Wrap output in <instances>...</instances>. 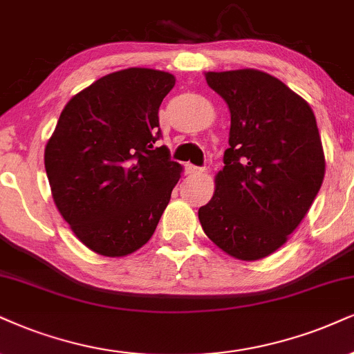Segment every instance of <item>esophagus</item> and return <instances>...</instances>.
<instances>
[{"label": "esophagus", "mask_w": 354, "mask_h": 354, "mask_svg": "<svg viewBox=\"0 0 354 354\" xmlns=\"http://www.w3.org/2000/svg\"><path fill=\"white\" fill-rule=\"evenodd\" d=\"M185 170H187V174H202V172H205V169L197 167V165H192V164H187Z\"/></svg>", "instance_id": "1"}]
</instances>
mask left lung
I'll use <instances>...</instances> for the list:
<instances>
[{
    "label": "left lung",
    "mask_w": 354,
    "mask_h": 354,
    "mask_svg": "<svg viewBox=\"0 0 354 354\" xmlns=\"http://www.w3.org/2000/svg\"><path fill=\"white\" fill-rule=\"evenodd\" d=\"M230 108V147L215 194L198 210L208 238L226 254L257 261L276 252L310 210L325 154L310 104L256 68L207 72Z\"/></svg>",
    "instance_id": "left-lung-1"
}]
</instances>
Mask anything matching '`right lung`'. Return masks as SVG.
<instances>
[{
  "label": "right lung",
  "instance_id": "1",
  "mask_svg": "<svg viewBox=\"0 0 354 354\" xmlns=\"http://www.w3.org/2000/svg\"><path fill=\"white\" fill-rule=\"evenodd\" d=\"M176 77L154 68L108 73L71 98L46 144L57 210L97 254L123 257L149 241L182 165L160 138L159 106Z\"/></svg>",
  "mask_w": 354,
  "mask_h": 354
}]
</instances>
